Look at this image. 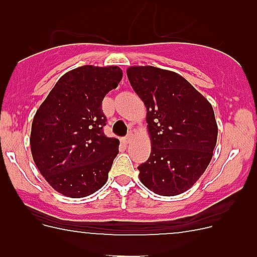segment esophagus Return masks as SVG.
I'll list each match as a JSON object with an SVG mask.
<instances>
[{"mask_svg": "<svg viewBox=\"0 0 257 257\" xmlns=\"http://www.w3.org/2000/svg\"><path fill=\"white\" fill-rule=\"evenodd\" d=\"M131 140H133V134H128V135L126 136V138H124V143H127V144H128V143L131 142Z\"/></svg>", "mask_w": 257, "mask_h": 257, "instance_id": "esophagus-1", "label": "esophagus"}]
</instances>
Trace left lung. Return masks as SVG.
I'll return each mask as SVG.
<instances>
[{"instance_id": "1", "label": "left lung", "mask_w": 257, "mask_h": 257, "mask_svg": "<svg viewBox=\"0 0 257 257\" xmlns=\"http://www.w3.org/2000/svg\"><path fill=\"white\" fill-rule=\"evenodd\" d=\"M127 77L147 106L152 152L138 167L140 181L160 196H178L207 169L217 140L212 105L171 70L130 67Z\"/></svg>"}]
</instances>
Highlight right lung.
Here are the masks:
<instances>
[{
  "instance_id": "add662e5",
  "label": "right lung",
  "mask_w": 257,
  "mask_h": 257,
  "mask_svg": "<svg viewBox=\"0 0 257 257\" xmlns=\"http://www.w3.org/2000/svg\"><path fill=\"white\" fill-rule=\"evenodd\" d=\"M122 79L118 67L83 65L59 78L36 112L31 151L56 192L82 198L104 187L119 140L104 134L101 103Z\"/></svg>"
}]
</instances>
